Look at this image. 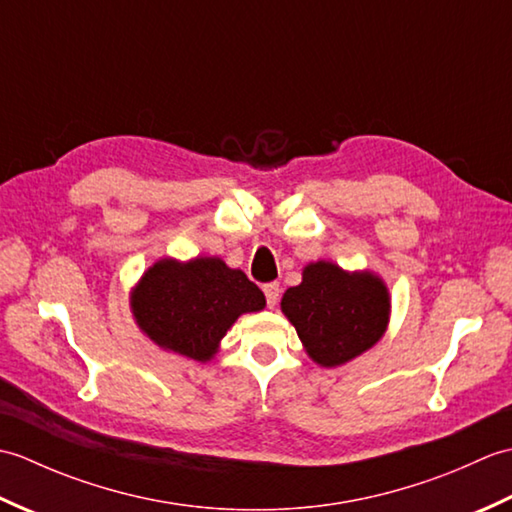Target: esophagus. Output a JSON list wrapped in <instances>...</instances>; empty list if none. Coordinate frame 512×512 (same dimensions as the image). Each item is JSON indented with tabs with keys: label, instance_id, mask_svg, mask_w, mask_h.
<instances>
[{
	"label": "esophagus",
	"instance_id": "obj_1",
	"mask_svg": "<svg viewBox=\"0 0 512 512\" xmlns=\"http://www.w3.org/2000/svg\"><path fill=\"white\" fill-rule=\"evenodd\" d=\"M279 292H281L279 284H266V286H264V295H266L268 308H275V306H277V301H279Z\"/></svg>",
	"mask_w": 512,
	"mask_h": 512
}]
</instances>
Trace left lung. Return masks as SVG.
I'll list each match as a JSON object with an SVG mask.
<instances>
[{"label":"left lung","mask_w":512,"mask_h":512,"mask_svg":"<svg viewBox=\"0 0 512 512\" xmlns=\"http://www.w3.org/2000/svg\"><path fill=\"white\" fill-rule=\"evenodd\" d=\"M389 292L374 273H347L332 262L303 268L281 312L295 325L308 356L323 367L343 365L380 341L389 323Z\"/></svg>","instance_id":"1"}]
</instances>
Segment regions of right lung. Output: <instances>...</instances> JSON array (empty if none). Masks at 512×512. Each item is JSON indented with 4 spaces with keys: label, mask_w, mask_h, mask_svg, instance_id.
<instances>
[{
    "label": "right lung",
    "mask_w": 512,
    "mask_h": 512,
    "mask_svg": "<svg viewBox=\"0 0 512 512\" xmlns=\"http://www.w3.org/2000/svg\"><path fill=\"white\" fill-rule=\"evenodd\" d=\"M264 306V292L220 257L160 259L132 290L138 328L162 350L202 363L211 361L237 317Z\"/></svg>",
    "instance_id": "obj_1"
}]
</instances>
